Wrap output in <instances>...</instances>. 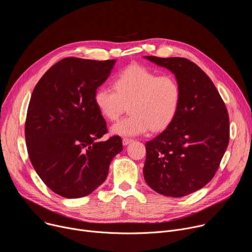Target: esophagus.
Returning <instances> with one entry per match:
<instances>
[{
    "label": "esophagus",
    "instance_id": "1",
    "mask_svg": "<svg viewBox=\"0 0 252 252\" xmlns=\"http://www.w3.org/2000/svg\"><path fill=\"white\" fill-rule=\"evenodd\" d=\"M131 141H132V139H131V138H127V137L123 138V143H124V146H127L128 143H130Z\"/></svg>",
    "mask_w": 252,
    "mask_h": 252
}]
</instances>
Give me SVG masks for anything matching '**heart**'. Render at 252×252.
I'll return each instance as SVG.
<instances>
[{
	"mask_svg": "<svg viewBox=\"0 0 252 252\" xmlns=\"http://www.w3.org/2000/svg\"><path fill=\"white\" fill-rule=\"evenodd\" d=\"M94 101L100 115L116 122L127 110L129 115L114 125L120 135H138L150 129H165L175 119L182 102V88L171 75L158 76L140 64L124 68L114 80V89L99 87Z\"/></svg>",
	"mask_w": 252,
	"mask_h": 252,
	"instance_id": "1",
	"label": "heart"
}]
</instances>
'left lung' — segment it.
I'll return each mask as SVG.
<instances>
[{"mask_svg": "<svg viewBox=\"0 0 252 252\" xmlns=\"http://www.w3.org/2000/svg\"><path fill=\"white\" fill-rule=\"evenodd\" d=\"M146 59L168 68L182 88L173 122L147 141L143 176L157 192L182 197L207 185L219 169L229 142L227 109L204 71L185 58Z\"/></svg>", "mask_w": 252, "mask_h": 252, "instance_id": "obj_1", "label": "left lung"}]
</instances>
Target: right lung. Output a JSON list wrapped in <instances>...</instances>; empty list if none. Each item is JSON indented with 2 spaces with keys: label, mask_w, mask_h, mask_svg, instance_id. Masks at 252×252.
<instances>
[{
  "label": "right lung",
  "mask_w": 252,
  "mask_h": 252,
  "mask_svg": "<svg viewBox=\"0 0 252 252\" xmlns=\"http://www.w3.org/2000/svg\"><path fill=\"white\" fill-rule=\"evenodd\" d=\"M116 62L65 58L33 89L25 124L29 158L44 184L61 196L92 193L123 151L119 135L98 140L107 128L94 101Z\"/></svg>",
  "instance_id": "add662e5"
}]
</instances>
